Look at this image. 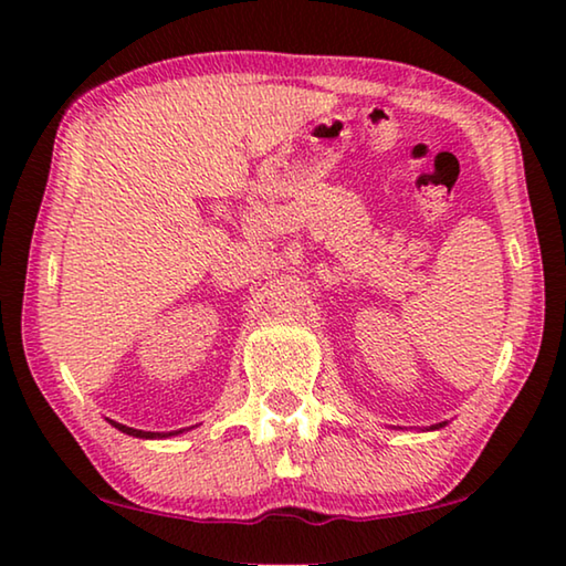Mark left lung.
<instances>
[{"label": "left lung", "instance_id": "obj_1", "mask_svg": "<svg viewBox=\"0 0 566 566\" xmlns=\"http://www.w3.org/2000/svg\"><path fill=\"white\" fill-rule=\"evenodd\" d=\"M439 427H444V421H442V424H434V427H429V429H439Z\"/></svg>", "mask_w": 566, "mask_h": 566}]
</instances>
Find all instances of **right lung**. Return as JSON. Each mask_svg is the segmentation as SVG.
<instances>
[{
  "instance_id": "add662e5",
  "label": "right lung",
  "mask_w": 566,
  "mask_h": 566,
  "mask_svg": "<svg viewBox=\"0 0 566 566\" xmlns=\"http://www.w3.org/2000/svg\"><path fill=\"white\" fill-rule=\"evenodd\" d=\"M109 424H112L114 429H119V432H124V434L139 437V439H167V437H175V434L185 432V429H179V432H145V429H134V427L119 424V421H112V419H109Z\"/></svg>"
}]
</instances>
